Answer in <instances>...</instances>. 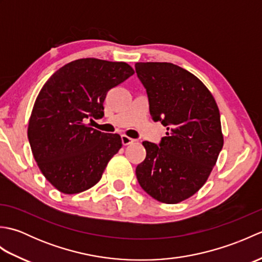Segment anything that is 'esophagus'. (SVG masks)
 I'll use <instances>...</instances> for the list:
<instances>
[{
  "instance_id": "obj_1",
  "label": "esophagus",
  "mask_w": 262,
  "mask_h": 262,
  "mask_svg": "<svg viewBox=\"0 0 262 262\" xmlns=\"http://www.w3.org/2000/svg\"><path fill=\"white\" fill-rule=\"evenodd\" d=\"M135 141L133 140V138H130V137H128V136H126V135H121V143H122V145H129V144H132V143H134Z\"/></svg>"
}]
</instances>
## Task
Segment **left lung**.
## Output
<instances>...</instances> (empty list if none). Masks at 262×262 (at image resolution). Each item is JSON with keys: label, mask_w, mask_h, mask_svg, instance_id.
<instances>
[{"label": "left lung", "mask_w": 262, "mask_h": 262, "mask_svg": "<svg viewBox=\"0 0 262 262\" xmlns=\"http://www.w3.org/2000/svg\"><path fill=\"white\" fill-rule=\"evenodd\" d=\"M154 121L166 126L160 146L143 142L146 158L136 168L149 196L178 204L202 188L223 147L217 103L204 83L172 63H136Z\"/></svg>", "instance_id": "left-lung-1"}]
</instances>
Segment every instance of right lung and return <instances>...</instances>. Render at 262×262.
Masks as SVG:
<instances>
[{
	"instance_id": "add662e5",
	"label": "right lung",
	"mask_w": 262,
	"mask_h": 262,
	"mask_svg": "<svg viewBox=\"0 0 262 262\" xmlns=\"http://www.w3.org/2000/svg\"><path fill=\"white\" fill-rule=\"evenodd\" d=\"M134 74L125 62L81 58L64 65L43 84L33 104L28 138L43 177L66 194L93 187L121 137L86 125L103 116L107 92Z\"/></svg>"
}]
</instances>
